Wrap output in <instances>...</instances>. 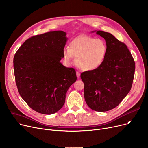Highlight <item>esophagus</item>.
Segmentation results:
<instances>
[{"mask_svg":"<svg viewBox=\"0 0 148 148\" xmlns=\"http://www.w3.org/2000/svg\"><path fill=\"white\" fill-rule=\"evenodd\" d=\"M76 75H77V77L78 78H79L80 77V73L79 71H77L76 72Z\"/></svg>","mask_w":148,"mask_h":148,"instance_id":"1","label":"esophagus"}]
</instances>
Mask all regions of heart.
I'll return each mask as SVG.
<instances>
[{
	"mask_svg": "<svg viewBox=\"0 0 148 148\" xmlns=\"http://www.w3.org/2000/svg\"><path fill=\"white\" fill-rule=\"evenodd\" d=\"M108 51L106 42L102 38L80 36L69 43V48L63 49V58L66 63L75 62L80 69L91 71L100 68L103 63Z\"/></svg>",
	"mask_w": 148,
	"mask_h": 148,
	"instance_id": "obj_1",
	"label": "heart"
}]
</instances>
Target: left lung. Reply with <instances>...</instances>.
<instances>
[{
    "mask_svg": "<svg viewBox=\"0 0 148 148\" xmlns=\"http://www.w3.org/2000/svg\"><path fill=\"white\" fill-rule=\"evenodd\" d=\"M96 33L107 44L105 60L100 68L82 73L80 77L88 106L95 111L105 112L117 106L130 91L136 65L125 43L107 32Z\"/></svg>",
    "mask_w": 148,
    "mask_h": 148,
    "instance_id": "8db88e82",
    "label": "left lung"
}]
</instances>
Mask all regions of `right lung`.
Masks as SVG:
<instances>
[{
	"label": "right lung",
	"instance_id": "1",
	"mask_svg": "<svg viewBox=\"0 0 148 148\" xmlns=\"http://www.w3.org/2000/svg\"><path fill=\"white\" fill-rule=\"evenodd\" d=\"M62 31L34 36L16 53L13 63L16 83L22 98L34 111L56 113L63 106L75 70L60 62L67 38Z\"/></svg>",
	"mask_w": 148,
	"mask_h": 148
}]
</instances>
